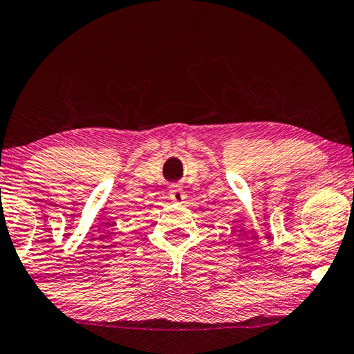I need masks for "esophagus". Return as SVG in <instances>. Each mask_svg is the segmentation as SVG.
<instances>
[{"label": "esophagus", "mask_w": 354, "mask_h": 354, "mask_svg": "<svg viewBox=\"0 0 354 354\" xmlns=\"http://www.w3.org/2000/svg\"><path fill=\"white\" fill-rule=\"evenodd\" d=\"M169 197L174 200L176 203H182L183 200H185V192H183V189L182 188H172L171 191H169Z\"/></svg>", "instance_id": "1"}]
</instances>
